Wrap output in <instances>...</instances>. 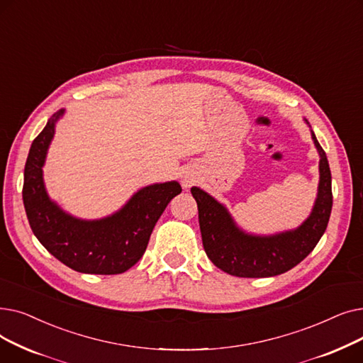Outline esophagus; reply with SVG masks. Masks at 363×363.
<instances>
[{
	"instance_id": "1",
	"label": "esophagus",
	"mask_w": 363,
	"mask_h": 363,
	"mask_svg": "<svg viewBox=\"0 0 363 363\" xmlns=\"http://www.w3.org/2000/svg\"><path fill=\"white\" fill-rule=\"evenodd\" d=\"M182 182H183V186H184V187H191V186L195 183V180H194L192 176H184Z\"/></svg>"
}]
</instances>
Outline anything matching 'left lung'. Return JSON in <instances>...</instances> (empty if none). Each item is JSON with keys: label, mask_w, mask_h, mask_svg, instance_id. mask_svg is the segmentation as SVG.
Instances as JSON below:
<instances>
[{"label": "left lung", "mask_w": 363, "mask_h": 363, "mask_svg": "<svg viewBox=\"0 0 363 363\" xmlns=\"http://www.w3.org/2000/svg\"><path fill=\"white\" fill-rule=\"evenodd\" d=\"M312 137L320 155L319 192L312 214L294 232L267 238L247 235L214 198L198 187L191 189L198 203L203 250L218 269L239 278H267L291 270L318 245L330 221L333 187L325 150L316 135Z\"/></svg>", "instance_id": "8db88e82"}]
</instances>
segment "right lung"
<instances>
[{
    "instance_id": "add662e5",
    "label": "right lung",
    "mask_w": 363,
    "mask_h": 363,
    "mask_svg": "<svg viewBox=\"0 0 363 363\" xmlns=\"http://www.w3.org/2000/svg\"><path fill=\"white\" fill-rule=\"evenodd\" d=\"M62 115L60 109L48 119L29 149L22 191L29 226L43 247L67 267L91 274L124 273L143 257L155 224L182 187L177 182L143 187L123 210L97 221L65 214L48 199L43 183L45 153Z\"/></svg>"
}]
</instances>
